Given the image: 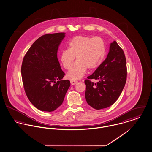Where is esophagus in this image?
Instances as JSON below:
<instances>
[{
	"instance_id": "34e87169",
	"label": "esophagus",
	"mask_w": 152,
	"mask_h": 152,
	"mask_svg": "<svg viewBox=\"0 0 152 152\" xmlns=\"http://www.w3.org/2000/svg\"><path fill=\"white\" fill-rule=\"evenodd\" d=\"M70 83H71V85H75L76 83H78V81H75V80H71L70 81Z\"/></svg>"
}]
</instances>
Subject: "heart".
I'll list each match as a JSON object with an SVG mask.
<instances>
[{
  "instance_id": "obj_1",
  "label": "heart",
  "mask_w": 152,
  "mask_h": 152,
  "mask_svg": "<svg viewBox=\"0 0 152 152\" xmlns=\"http://www.w3.org/2000/svg\"><path fill=\"white\" fill-rule=\"evenodd\" d=\"M105 55V46L100 37L78 36L69 43V49L61 51L60 55L63 66L69 70L75 60L77 61L67 74L71 80H80L85 75L87 69L93 70L101 64Z\"/></svg>"
}]
</instances>
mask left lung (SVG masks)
<instances>
[{"label":"left lung","instance_id":"1","mask_svg":"<svg viewBox=\"0 0 152 152\" xmlns=\"http://www.w3.org/2000/svg\"><path fill=\"white\" fill-rule=\"evenodd\" d=\"M85 81V98L88 104L96 110L112 105L118 100L126 82V59L123 50L114 41L110 44L107 58ZM92 79H98L94 83Z\"/></svg>","mask_w":152,"mask_h":152}]
</instances>
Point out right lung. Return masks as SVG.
Instances as JSON below:
<instances>
[{
	"label": "right lung",
	"mask_w": 152,
	"mask_h": 152,
	"mask_svg": "<svg viewBox=\"0 0 152 152\" xmlns=\"http://www.w3.org/2000/svg\"><path fill=\"white\" fill-rule=\"evenodd\" d=\"M65 33L47 34L39 37L25 54L21 66L22 82L31 103L42 111L52 112L61 106L70 86L62 80L57 52Z\"/></svg>",
	"instance_id": "1"
}]
</instances>
